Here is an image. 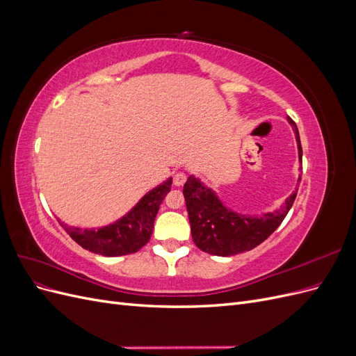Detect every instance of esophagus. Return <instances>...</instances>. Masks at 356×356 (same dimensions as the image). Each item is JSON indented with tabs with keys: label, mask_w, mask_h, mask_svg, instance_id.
Listing matches in <instances>:
<instances>
[{
	"label": "esophagus",
	"mask_w": 356,
	"mask_h": 356,
	"mask_svg": "<svg viewBox=\"0 0 356 356\" xmlns=\"http://www.w3.org/2000/svg\"><path fill=\"white\" fill-rule=\"evenodd\" d=\"M186 181H187V175L184 174V172H177V174L174 175V184H175L177 187L184 186Z\"/></svg>",
	"instance_id": "obj_1"
}]
</instances>
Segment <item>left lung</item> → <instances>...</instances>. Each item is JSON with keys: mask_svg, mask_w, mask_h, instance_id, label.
Wrapping results in <instances>:
<instances>
[{"mask_svg": "<svg viewBox=\"0 0 356 356\" xmlns=\"http://www.w3.org/2000/svg\"><path fill=\"white\" fill-rule=\"evenodd\" d=\"M293 126L301 161V144L297 124L288 117ZM301 178V177H300ZM298 178V181H300ZM191 238L199 250L212 255L229 257L254 250L270 236L293 207L297 191L285 199L281 209L257 215L239 213L225 207L212 188L207 187L195 175H190L184 184Z\"/></svg>", "mask_w": 356, "mask_h": 356, "instance_id": "1", "label": "left lung"}]
</instances>
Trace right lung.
Returning <instances> with one entry per match:
<instances>
[{
  "label": "right lung",
  "instance_id": "add662e5",
  "mask_svg": "<svg viewBox=\"0 0 356 356\" xmlns=\"http://www.w3.org/2000/svg\"><path fill=\"white\" fill-rule=\"evenodd\" d=\"M172 178L144 195L122 218L99 229H80L60 222L71 238L84 250L104 257L134 254L149 241L160 203L170 191Z\"/></svg>",
  "mask_w": 356,
  "mask_h": 356
}]
</instances>
